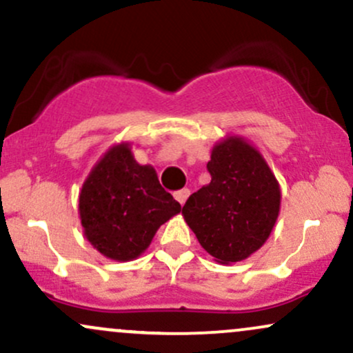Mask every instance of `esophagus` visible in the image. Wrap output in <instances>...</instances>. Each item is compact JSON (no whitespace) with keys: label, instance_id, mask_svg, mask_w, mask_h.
<instances>
[{"label":"esophagus","instance_id":"esophagus-1","mask_svg":"<svg viewBox=\"0 0 353 353\" xmlns=\"http://www.w3.org/2000/svg\"><path fill=\"white\" fill-rule=\"evenodd\" d=\"M173 196H175V200L180 203L181 206L185 205V201H186V198L190 196V190L188 188H183V190H178V192H175L173 193Z\"/></svg>","mask_w":353,"mask_h":353}]
</instances>
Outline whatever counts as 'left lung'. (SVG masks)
<instances>
[{"instance_id":"1","label":"left lung","mask_w":353,"mask_h":353,"mask_svg":"<svg viewBox=\"0 0 353 353\" xmlns=\"http://www.w3.org/2000/svg\"><path fill=\"white\" fill-rule=\"evenodd\" d=\"M206 168L211 181L186 200L181 214L216 263H238L268 241L281 210L279 181L239 135L216 142Z\"/></svg>"}]
</instances>
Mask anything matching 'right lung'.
<instances>
[{"instance_id": "add662e5", "label": "right lung", "mask_w": 353, "mask_h": 353, "mask_svg": "<svg viewBox=\"0 0 353 353\" xmlns=\"http://www.w3.org/2000/svg\"><path fill=\"white\" fill-rule=\"evenodd\" d=\"M180 211V203L161 188L155 168L140 165L128 142L103 153L79 193L85 239L119 263L139 258L159 228Z\"/></svg>"}]
</instances>
